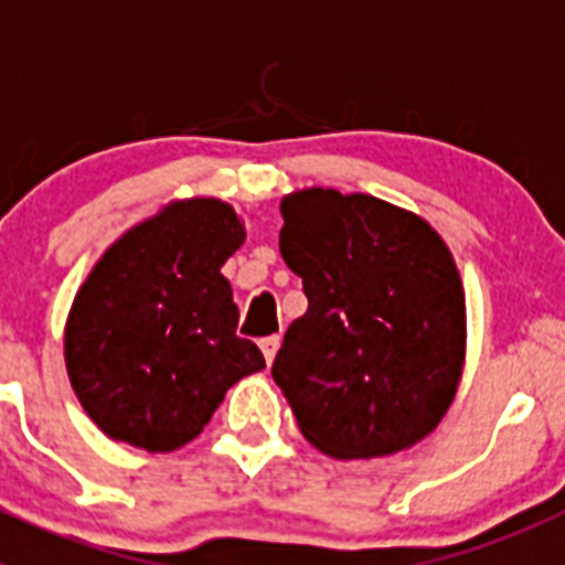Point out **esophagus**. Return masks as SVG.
<instances>
[{"label":"esophagus","mask_w":565,"mask_h":565,"mask_svg":"<svg viewBox=\"0 0 565 565\" xmlns=\"http://www.w3.org/2000/svg\"><path fill=\"white\" fill-rule=\"evenodd\" d=\"M258 345H262L264 360H267V365H270L273 360H276V352H278V345H281V338H278V334H270V338L258 340Z\"/></svg>","instance_id":"34e87169"}]
</instances>
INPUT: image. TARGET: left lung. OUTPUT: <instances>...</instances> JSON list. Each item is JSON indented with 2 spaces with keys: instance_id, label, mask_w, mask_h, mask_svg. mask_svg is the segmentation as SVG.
Here are the masks:
<instances>
[{
  "instance_id": "1",
  "label": "left lung",
  "mask_w": 565,
  "mask_h": 565,
  "mask_svg": "<svg viewBox=\"0 0 565 565\" xmlns=\"http://www.w3.org/2000/svg\"><path fill=\"white\" fill-rule=\"evenodd\" d=\"M278 247L307 312L273 363L298 428L320 454L377 459L441 422L465 369L456 262L416 213L369 194L303 188L281 200Z\"/></svg>"
}]
</instances>
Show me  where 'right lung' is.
Segmentation results:
<instances>
[{"label":"right lung","instance_id":"obj_1","mask_svg":"<svg viewBox=\"0 0 565 565\" xmlns=\"http://www.w3.org/2000/svg\"><path fill=\"white\" fill-rule=\"evenodd\" d=\"M245 245L227 202L180 200L98 258L70 307L64 360L86 416L109 439L171 454L202 434L227 388L264 369L238 338L222 264Z\"/></svg>","mask_w":565,"mask_h":565}]
</instances>
